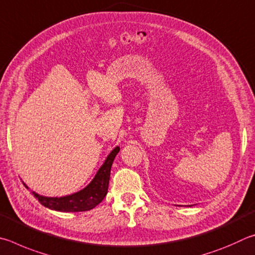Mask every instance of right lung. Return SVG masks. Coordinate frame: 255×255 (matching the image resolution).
<instances>
[{
  "label": "right lung",
  "mask_w": 255,
  "mask_h": 255,
  "mask_svg": "<svg viewBox=\"0 0 255 255\" xmlns=\"http://www.w3.org/2000/svg\"><path fill=\"white\" fill-rule=\"evenodd\" d=\"M120 148L116 146L113 151L107 155L105 162L97 171L96 176L87 187L83 190L65 197H44L32 191L34 197L44 207L59 212H86L91 211L100 204L107 194L109 181L111 175V168L116 154L119 153Z\"/></svg>",
  "instance_id": "add662e5"
}]
</instances>
